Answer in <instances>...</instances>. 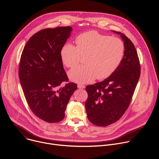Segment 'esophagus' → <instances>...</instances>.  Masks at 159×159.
<instances>
[{
	"instance_id": "34e87169",
	"label": "esophagus",
	"mask_w": 159,
	"mask_h": 159,
	"mask_svg": "<svg viewBox=\"0 0 159 159\" xmlns=\"http://www.w3.org/2000/svg\"><path fill=\"white\" fill-rule=\"evenodd\" d=\"M77 87L79 89H84L85 87V86L84 85H82V84H78L77 85Z\"/></svg>"
}]
</instances>
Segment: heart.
<instances>
[{
  "label": "heart",
  "mask_w": 159,
  "mask_h": 159,
  "mask_svg": "<svg viewBox=\"0 0 159 159\" xmlns=\"http://www.w3.org/2000/svg\"><path fill=\"white\" fill-rule=\"evenodd\" d=\"M77 47L65 43L60 51L63 64L68 68L75 66L82 57L84 66H78L69 72L70 79L81 84L89 83L96 78L103 80L111 76L121 63L125 55V44L116 37L89 31L76 38Z\"/></svg>",
  "instance_id": "obj_1"
}]
</instances>
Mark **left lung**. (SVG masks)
<instances>
[{"label": "left lung", "instance_id": "obj_1", "mask_svg": "<svg viewBox=\"0 0 159 159\" xmlns=\"http://www.w3.org/2000/svg\"><path fill=\"white\" fill-rule=\"evenodd\" d=\"M112 32L120 34L124 42L123 58L111 76L86 87L87 118L99 126L110 125L121 118L129 105L140 75V61L133 43L124 34Z\"/></svg>", "mask_w": 159, "mask_h": 159}]
</instances>
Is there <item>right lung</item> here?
Returning a JSON list of instances; mask_svg holds the SVG:
<instances>
[{
  "label": "right lung",
  "instance_id": "obj_1",
  "mask_svg": "<svg viewBox=\"0 0 159 159\" xmlns=\"http://www.w3.org/2000/svg\"><path fill=\"white\" fill-rule=\"evenodd\" d=\"M70 26L44 29L32 36L22 51L19 77L27 102L34 114L48 123H58L65 117L66 105L77 90L68 77L60 51L70 36Z\"/></svg>",
  "mask_w": 159,
  "mask_h": 159
}]
</instances>
